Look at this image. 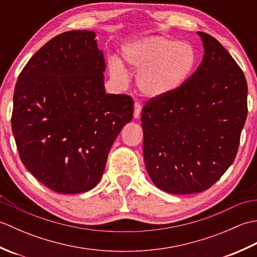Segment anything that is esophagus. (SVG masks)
<instances>
[{"label":"esophagus","mask_w":257,"mask_h":257,"mask_svg":"<svg viewBox=\"0 0 257 257\" xmlns=\"http://www.w3.org/2000/svg\"><path fill=\"white\" fill-rule=\"evenodd\" d=\"M140 112H141V105H140V102L136 101V102H135L134 117H135V118H139V117H140Z\"/></svg>","instance_id":"obj_1"}]
</instances>
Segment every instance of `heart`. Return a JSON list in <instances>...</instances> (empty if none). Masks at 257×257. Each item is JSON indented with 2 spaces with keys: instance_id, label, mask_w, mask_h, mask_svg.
<instances>
[{
  "instance_id": "heart-1",
  "label": "heart",
  "mask_w": 257,
  "mask_h": 257,
  "mask_svg": "<svg viewBox=\"0 0 257 257\" xmlns=\"http://www.w3.org/2000/svg\"><path fill=\"white\" fill-rule=\"evenodd\" d=\"M122 59L138 74L139 90L150 98L166 97L179 90L196 66V53L192 46L165 36H147L127 43ZM109 72L118 85L127 84V72L118 59L110 62Z\"/></svg>"
}]
</instances>
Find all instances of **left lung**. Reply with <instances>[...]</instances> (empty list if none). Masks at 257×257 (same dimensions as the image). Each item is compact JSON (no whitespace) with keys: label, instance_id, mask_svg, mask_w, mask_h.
I'll list each match as a JSON object with an SVG mask.
<instances>
[{"label":"left lung","instance_id":"1","mask_svg":"<svg viewBox=\"0 0 257 257\" xmlns=\"http://www.w3.org/2000/svg\"><path fill=\"white\" fill-rule=\"evenodd\" d=\"M204 56L173 94L143 109L144 158L157 188L191 194L212 187L235 159L247 117L243 70L214 37L198 32Z\"/></svg>","mask_w":257,"mask_h":257}]
</instances>
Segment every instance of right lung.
Returning a JSON list of instances; mask_svg holds the SVG:
<instances>
[{
	"label": "right lung",
	"mask_w": 257,
	"mask_h": 257,
	"mask_svg": "<svg viewBox=\"0 0 257 257\" xmlns=\"http://www.w3.org/2000/svg\"><path fill=\"white\" fill-rule=\"evenodd\" d=\"M95 32L55 36L25 65L13 96L12 132L23 165L64 194L95 188L108 154L133 119L128 95L106 94Z\"/></svg>",
	"instance_id": "right-lung-1"
}]
</instances>
